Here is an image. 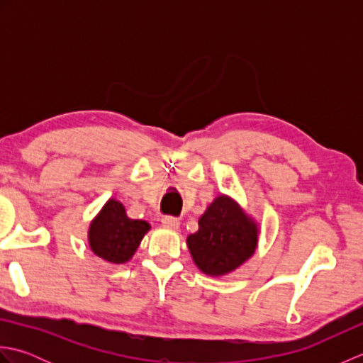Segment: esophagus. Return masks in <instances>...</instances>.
<instances>
[{
	"label": "esophagus",
	"mask_w": 363,
	"mask_h": 363,
	"mask_svg": "<svg viewBox=\"0 0 363 363\" xmlns=\"http://www.w3.org/2000/svg\"><path fill=\"white\" fill-rule=\"evenodd\" d=\"M179 220L174 218V217H164L162 218V226L167 228V229H172V230H177L179 229Z\"/></svg>",
	"instance_id": "34e87169"
}]
</instances>
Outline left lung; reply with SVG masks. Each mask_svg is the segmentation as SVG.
<instances>
[{
    "instance_id": "1",
    "label": "left lung",
    "mask_w": 363,
    "mask_h": 363,
    "mask_svg": "<svg viewBox=\"0 0 363 363\" xmlns=\"http://www.w3.org/2000/svg\"><path fill=\"white\" fill-rule=\"evenodd\" d=\"M187 237L191 259L203 273L223 276L240 267L256 251L259 226L233 198L220 195Z\"/></svg>"
}]
</instances>
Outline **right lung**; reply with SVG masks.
Segmentation results:
<instances>
[{"label": "right lung", "mask_w": 363, "mask_h": 363, "mask_svg": "<svg viewBox=\"0 0 363 363\" xmlns=\"http://www.w3.org/2000/svg\"><path fill=\"white\" fill-rule=\"evenodd\" d=\"M150 228L143 220L129 218L125 206L112 198L90 223V250L111 264H125L134 256Z\"/></svg>", "instance_id": "add662e5"}]
</instances>
